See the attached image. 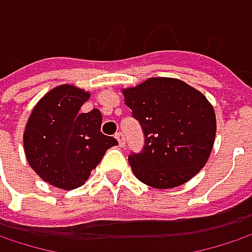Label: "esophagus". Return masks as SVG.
<instances>
[{
    "instance_id": "esophagus-1",
    "label": "esophagus",
    "mask_w": 252,
    "mask_h": 252,
    "mask_svg": "<svg viewBox=\"0 0 252 252\" xmlns=\"http://www.w3.org/2000/svg\"><path fill=\"white\" fill-rule=\"evenodd\" d=\"M115 138L118 140V144H120L121 147H124V146H126V137H124V134H123L121 131L115 134Z\"/></svg>"
}]
</instances>
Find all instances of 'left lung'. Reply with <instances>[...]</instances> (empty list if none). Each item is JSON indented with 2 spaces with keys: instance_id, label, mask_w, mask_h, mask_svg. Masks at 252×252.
<instances>
[{
  "instance_id": "1",
  "label": "left lung",
  "mask_w": 252,
  "mask_h": 252,
  "mask_svg": "<svg viewBox=\"0 0 252 252\" xmlns=\"http://www.w3.org/2000/svg\"><path fill=\"white\" fill-rule=\"evenodd\" d=\"M123 93L144 134L143 150L128 156L134 175L159 189L197 175L216 137L215 109L206 96L168 77H152Z\"/></svg>"
}]
</instances>
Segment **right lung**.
<instances>
[{"label":"right lung","instance_id":"1","mask_svg":"<svg viewBox=\"0 0 252 252\" xmlns=\"http://www.w3.org/2000/svg\"><path fill=\"white\" fill-rule=\"evenodd\" d=\"M89 97L83 89L61 84L37 102L26 124L23 143L30 168L61 189L81 187L106 150L118 144L102 134L99 109L80 112Z\"/></svg>","mask_w":252,"mask_h":252}]
</instances>
